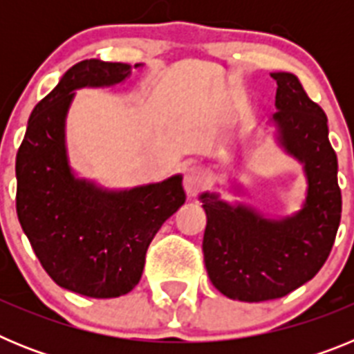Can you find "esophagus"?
Returning <instances> with one entry per match:
<instances>
[{"instance_id":"1","label":"esophagus","mask_w":354,"mask_h":354,"mask_svg":"<svg viewBox=\"0 0 354 354\" xmlns=\"http://www.w3.org/2000/svg\"><path fill=\"white\" fill-rule=\"evenodd\" d=\"M205 186V174L200 168L193 167L186 171L184 175V189H186V195L189 198L196 196V193Z\"/></svg>"}]
</instances>
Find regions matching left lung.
Here are the masks:
<instances>
[{
    "label": "left lung",
    "mask_w": 354,
    "mask_h": 354,
    "mask_svg": "<svg viewBox=\"0 0 354 354\" xmlns=\"http://www.w3.org/2000/svg\"><path fill=\"white\" fill-rule=\"evenodd\" d=\"M277 81L273 115L268 124L287 156L301 165L306 180L301 207L292 214L270 216L239 200L228 202L218 192H204V262L212 286L237 301L282 298L317 274L331 252L342 212L337 183V154L328 140V118L308 99L290 72H271ZM234 195L245 187L227 170Z\"/></svg>",
    "instance_id": "left-lung-1"
}]
</instances>
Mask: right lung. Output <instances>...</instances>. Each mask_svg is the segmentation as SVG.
<instances>
[{"label":"right lung","instance_id":"1","mask_svg":"<svg viewBox=\"0 0 354 354\" xmlns=\"http://www.w3.org/2000/svg\"><path fill=\"white\" fill-rule=\"evenodd\" d=\"M142 67L84 60L68 68L31 111L15 159L17 216L31 248L58 286L88 298L138 286L150 241L186 202L180 174L111 189L68 161L65 126L77 90L111 88Z\"/></svg>","mask_w":354,"mask_h":354}]
</instances>
